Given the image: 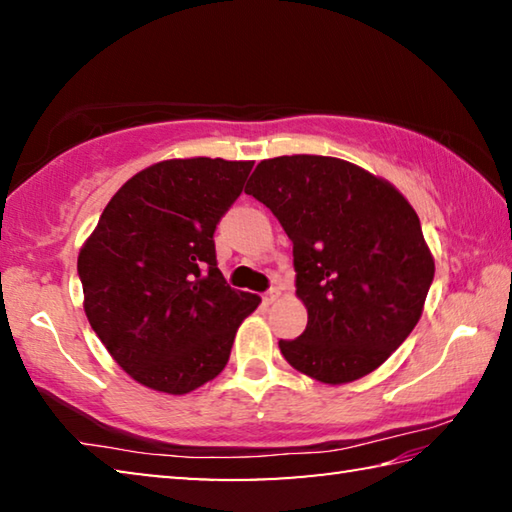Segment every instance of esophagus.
I'll return each mask as SVG.
<instances>
[{
  "mask_svg": "<svg viewBox=\"0 0 512 512\" xmlns=\"http://www.w3.org/2000/svg\"><path fill=\"white\" fill-rule=\"evenodd\" d=\"M277 298H280V289H277V287H271V289H268V291L264 293V302H266V305H273V302H275Z\"/></svg>",
  "mask_w": 512,
  "mask_h": 512,
  "instance_id": "esophagus-1",
  "label": "esophagus"
}]
</instances>
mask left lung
Masks as SVG:
<instances>
[{
    "label": "left lung",
    "mask_w": 512,
    "mask_h": 512,
    "mask_svg": "<svg viewBox=\"0 0 512 512\" xmlns=\"http://www.w3.org/2000/svg\"><path fill=\"white\" fill-rule=\"evenodd\" d=\"M246 194L293 241L296 296L309 318L298 339L280 341L284 359L323 384L379 368L418 325L436 271L409 201L384 178L325 155L262 160Z\"/></svg>",
    "instance_id": "1"
}]
</instances>
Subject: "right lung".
Returning <instances> with one entry per match:
<instances>
[{"mask_svg":"<svg viewBox=\"0 0 512 512\" xmlns=\"http://www.w3.org/2000/svg\"><path fill=\"white\" fill-rule=\"evenodd\" d=\"M255 162L164 160L110 198L79 253L83 307L121 368L169 395L196 391L230 359L259 305L216 266L214 230Z\"/></svg>","mask_w":512,"mask_h":512,"instance_id":"add662e5","label":"right lung"}]
</instances>
